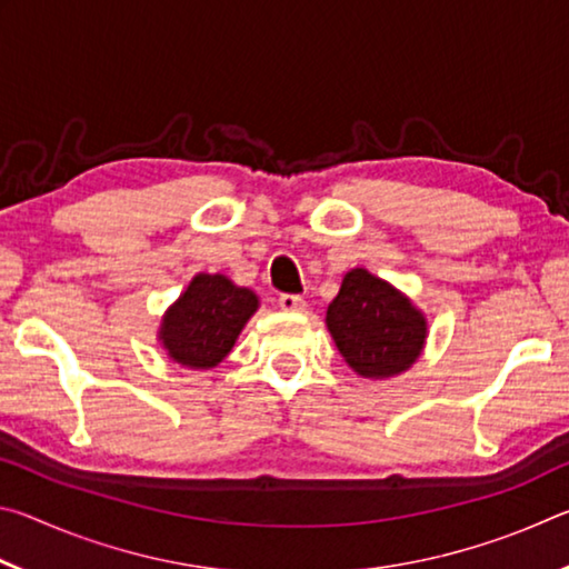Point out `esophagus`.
<instances>
[{"instance_id":"34e87169","label":"esophagus","mask_w":569,"mask_h":569,"mask_svg":"<svg viewBox=\"0 0 569 569\" xmlns=\"http://www.w3.org/2000/svg\"><path fill=\"white\" fill-rule=\"evenodd\" d=\"M278 306H281L283 311H303V308H306V301H303L301 296L283 293V296H278Z\"/></svg>"}]
</instances>
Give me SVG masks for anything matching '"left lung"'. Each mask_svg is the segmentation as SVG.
<instances>
[{
    "label": "left lung",
    "mask_w": 569,
    "mask_h": 569,
    "mask_svg": "<svg viewBox=\"0 0 569 569\" xmlns=\"http://www.w3.org/2000/svg\"><path fill=\"white\" fill-rule=\"evenodd\" d=\"M326 323L346 363L369 379L409 369L427 339V321L409 298L363 268L346 273Z\"/></svg>",
    "instance_id": "8db88e82"
}]
</instances>
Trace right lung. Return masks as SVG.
Segmentation results:
<instances>
[{"label":"right lung","instance_id":"right-lung-1","mask_svg":"<svg viewBox=\"0 0 569 569\" xmlns=\"http://www.w3.org/2000/svg\"><path fill=\"white\" fill-rule=\"evenodd\" d=\"M256 308L253 291L233 286L226 276L200 273L162 319V346L172 361L190 369H213L233 349Z\"/></svg>","mask_w":569,"mask_h":569}]
</instances>
